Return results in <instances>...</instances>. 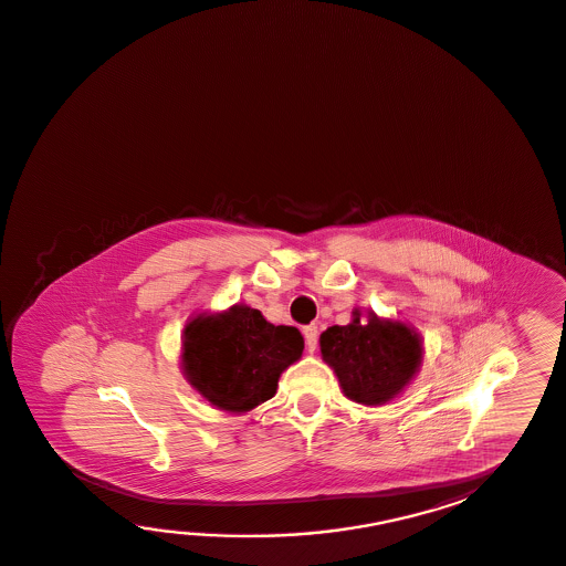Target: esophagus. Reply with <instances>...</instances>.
I'll list each match as a JSON object with an SVG mask.
<instances>
[{"label":"esophagus","mask_w":566,"mask_h":566,"mask_svg":"<svg viewBox=\"0 0 566 566\" xmlns=\"http://www.w3.org/2000/svg\"><path fill=\"white\" fill-rule=\"evenodd\" d=\"M302 335H304V340H306V348H308V353H314L316 350V343H318V326H304L302 328Z\"/></svg>","instance_id":"obj_1"}]
</instances>
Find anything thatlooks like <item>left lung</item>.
Segmentation results:
<instances>
[{"label": "left lung", "instance_id": "obj_1", "mask_svg": "<svg viewBox=\"0 0 566 566\" xmlns=\"http://www.w3.org/2000/svg\"><path fill=\"white\" fill-rule=\"evenodd\" d=\"M423 338L416 326L355 308L353 321L321 335L323 360L335 370L350 401L385 405L416 379L423 363Z\"/></svg>", "mask_w": 566, "mask_h": 566}]
</instances>
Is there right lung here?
I'll return each mask as SVG.
<instances>
[{
  "label": "right lung",
  "mask_w": 566,
  "mask_h": 566,
  "mask_svg": "<svg viewBox=\"0 0 566 566\" xmlns=\"http://www.w3.org/2000/svg\"><path fill=\"white\" fill-rule=\"evenodd\" d=\"M294 326L268 323L248 304L199 312L181 335V373L209 405L242 416L276 395L277 379L302 357Z\"/></svg>",
  "instance_id": "obj_1"
}]
</instances>
